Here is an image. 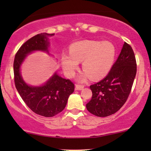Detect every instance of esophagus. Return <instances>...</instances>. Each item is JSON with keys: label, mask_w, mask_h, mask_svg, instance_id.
<instances>
[{"label": "esophagus", "mask_w": 151, "mask_h": 151, "mask_svg": "<svg viewBox=\"0 0 151 151\" xmlns=\"http://www.w3.org/2000/svg\"><path fill=\"white\" fill-rule=\"evenodd\" d=\"M84 88V86L83 85H79V84H76L75 85V89L76 90H81Z\"/></svg>", "instance_id": "34e87169"}]
</instances>
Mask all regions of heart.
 Segmentation results:
<instances>
[{
	"instance_id": "obj_1",
	"label": "heart",
	"mask_w": 151,
	"mask_h": 151,
	"mask_svg": "<svg viewBox=\"0 0 151 151\" xmlns=\"http://www.w3.org/2000/svg\"><path fill=\"white\" fill-rule=\"evenodd\" d=\"M116 50L110 42L83 40L75 42L70 47V53L62 55V65L66 74L70 77L74 74L82 62L84 70L79 77L83 81L91 77L93 79L105 77L111 69L115 61Z\"/></svg>"
}]
</instances>
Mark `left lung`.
Wrapping results in <instances>:
<instances>
[{"label": "left lung", "instance_id": "8db88e82", "mask_svg": "<svg viewBox=\"0 0 151 151\" xmlns=\"http://www.w3.org/2000/svg\"><path fill=\"white\" fill-rule=\"evenodd\" d=\"M134 52L124 42L117 60L106 77L90 86L92 97L86 107L91 114L99 117L112 115L126 103L136 74Z\"/></svg>", "mask_w": 151, "mask_h": 151}]
</instances>
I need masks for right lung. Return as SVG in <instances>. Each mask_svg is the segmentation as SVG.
Masks as SVG:
<instances>
[{"instance_id":"add662e5","label":"right lung","mask_w":151,"mask_h":151,"mask_svg":"<svg viewBox=\"0 0 151 151\" xmlns=\"http://www.w3.org/2000/svg\"><path fill=\"white\" fill-rule=\"evenodd\" d=\"M54 34L40 33L26 41L17 52L13 62L15 85L25 104L34 113L52 117L62 111L67 100L74 91V84L57 72L45 84L33 86L27 84L20 74V67L25 57L34 51L48 52L50 37Z\"/></svg>"}]
</instances>
